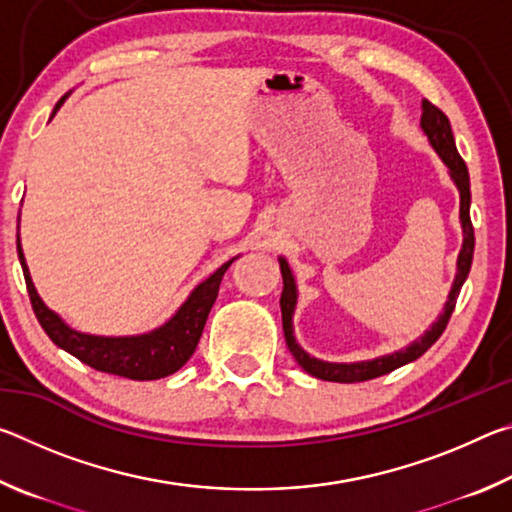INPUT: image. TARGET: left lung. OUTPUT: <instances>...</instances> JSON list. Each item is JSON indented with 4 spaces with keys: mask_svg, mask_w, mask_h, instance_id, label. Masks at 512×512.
<instances>
[{
    "mask_svg": "<svg viewBox=\"0 0 512 512\" xmlns=\"http://www.w3.org/2000/svg\"><path fill=\"white\" fill-rule=\"evenodd\" d=\"M420 126H422V133L427 135L429 144L433 146V151H436L440 155V160L445 162L449 178L454 180L458 196H461V212H458V219H461V228H463V246L456 259V277L452 282V289H449L443 314L433 320L431 327L420 336V339H415L402 350L384 354V357H377L370 361H354V363H332V361L316 359L300 348L296 341V334H293V314H296V305H298L296 277H293L287 259L277 257V262H280V271H282V282H284L282 298H280L284 339H287L293 359H296L298 366L305 372H309L311 377L323 379V381H339V384H354V381H368L381 375H388V372H393L395 368L406 366V363L422 357V354L440 339V334L445 332V327L449 323V316H452L454 311L458 293H461L463 282L467 280V273H470L472 255H474V228L470 221V203H472L470 173H467L465 162L456 151V142L452 135V126H449V119L443 115V110H438L427 99L422 101Z\"/></svg>",
    "mask_w": 512,
    "mask_h": 512,
    "instance_id": "1",
    "label": "left lung"
}]
</instances>
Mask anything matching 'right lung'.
<instances>
[{
  "label": "right lung",
  "instance_id": "1",
  "mask_svg": "<svg viewBox=\"0 0 512 512\" xmlns=\"http://www.w3.org/2000/svg\"><path fill=\"white\" fill-rule=\"evenodd\" d=\"M67 99V94L56 103L51 119L60 110ZM20 221V216H17ZM20 228V225H17ZM17 255H20V264L24 271V280H27L29 298L36 318L40 320L42 329L47 336L54 341L60 350H65L83 363H88L90 368L108 372V375L128 377L135 381H151L162 379L173 372L180 370L192 357L198 339H201L205 320L210 316V309L214 305L216 296H219V284L223 280V273L228 271V266L235 262L237 257H232L230 262L216 268V271L196 284L194 291L189 293L187 300L178 307L167 323L151 329L144 334L133 336H97V334H85L79 329L69 327L56 311H51L42 298L38 296L36 284L31 280L27 259L22 253L20 244V232H17Z\"/></svg>",
  "mask_w": 512,
  "mask_h": 512
}]
</instances>
